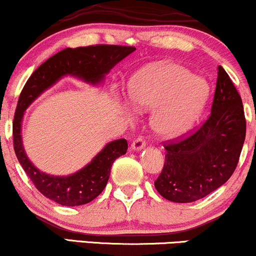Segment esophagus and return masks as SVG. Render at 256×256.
<instances>
[{
	"label": "esophagus",
	"mask_w": 256,
	"mask_h": 256,
	"mask_svg": "<svg viewBox=\"0 0 256 256\" xmlns=\"http://www.w3.org/2000/svg\"><path fill=\"white\" fill-rule=\"evenodd\" d=\"M146 145V141L142 136H138L135 138L133 142H132V148L135 150V151H139V150L142 148L144 146Z\"/></svg>",
	"instance_id": "34e87169"
}]
</instances>
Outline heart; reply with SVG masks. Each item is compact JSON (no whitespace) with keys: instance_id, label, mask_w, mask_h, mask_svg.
<instances>
[{"instance_id":"obj_1","label":"heart","mask_w":256,"mask_h":256,"mask_svg":"<svg viewBox=\"0 0 256 256\" xmlns=\"http://www.w3.org/2000/svg\"><path fill=\"white\" fill-rule=\"evenodd\" d=\"M206 81L177 64H156L132 81L129 97L138 110H153L152 128L164 138L183 133L202 110Z\"/></svg>"}]
</instances>
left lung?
<instances>
[{
  "label": "left lung",
  "instance_id": "8db88e82",
  "mask_svg": "<svg viewBox=\"0 0 256 256\" xmlns=\"http://www.w3.org/2000/svg\"><path fill=\"white\" fill-rule=\"evenodd\" d=\"M246 128L241 96L219 66L208 118L193 133L164 142V166L154 181L158 193L184 204L223 186L238 164Z\"/></svg>",
  "mask_w": 256,
  "mask_h": 256
}]
</instances>
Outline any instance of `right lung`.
<instances>
[{
	"mask_svg": "<svg viewBox=\"0 0 256 256\" xmlns=\"http://www.w3.org/2000/svg\"><path fill=\"white\" fill-rule=\"evenodd\" d=\"M135 50L134 46L96 44L67 48L48 58L33 72L19 96L13 121V146L15 154L34 187L48 199L62 206L85 205L103 192L114 162L126 154V139L111 141L85 168L70 176H50L40 172L28 160L21 141V121L24 111L36 98L63 75H74L90 84H98L116 63Z\"/></svg>",
	"mask_w": 256,
	"mask_h": 256,
	"instance_id": "add662e5",
	"label": "right lung"
}]
</instances>
